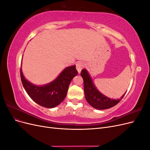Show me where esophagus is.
<instances>
[{"instance_id":"1","label":"esophagus","mask_w":150,"mask_h":150,"mask_svg":"<svg viewBox=\"0 0 150 150\" xmlns=\"http://www.w3.org/2000/svg\"><path fill=\"white\" fill-rule=\"evenodd\" d=\"M76 69L77 71H78V72H81V70L83 69V68L84 67V65L83 62H77L76 64Z\"/></svg>"}]
</instances>
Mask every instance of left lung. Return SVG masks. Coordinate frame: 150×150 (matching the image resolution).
Wrapping results in <instances>:
<instances>
[{"label":"left lung","instance_id":"8db88e82","mask_svg":"<svg viewBox=\"0 0 150 150\" xmlns=\"http://www.w3.org/2000/svg\"><path fill=\"white\" fill-rule=\"evenodd\" d=\"M81 75L84 81V91L86 101L96 110H106L115 106L121 100L126 93L119 99L109 98L98 90L87 70L83 69L81 71Z\"/></svg>","mask_w":150,"mask_h":150}]
</instances>
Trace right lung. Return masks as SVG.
I'll return each instance as SVG.
<instances>
[{
    "mask_svg": "<svg viewBox=\"0 0 150 150\" xmlns=\"http://www.w3.org/2000/svg\"><path fill=\"white\" fill-rule=\"evenodd\" d=\"M77 74L76 66H69L52 82L43 86H37L25 78L21 68L22 83L27 93L34 102L47 108H55L64 100L71 81Z\"/></svg>",
    "mask_w": 150,
    "mask_h": 150,
    "instance_id": "add662e5",
    "label": "right lung"
}]
</instances>
